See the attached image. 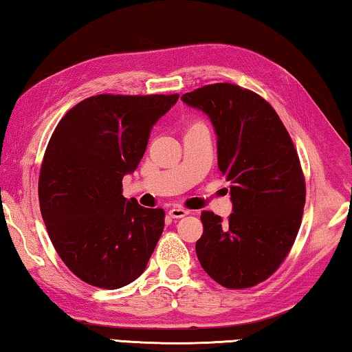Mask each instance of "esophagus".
<instances>
[{"label":"esophagus","instance_id":"esophagus-1","mask_svg":"<svg viewBox=\"0 0 352 352\" xmlns=\"http://www.w3.org/2000/svg\"><path fill=\"white\" fill-rule=\"evenodd\" d=\"M188 214H189V211L184 210V208H182V206H174V208H170V210H169V216H170L172 219L186 217Z\"/></svg>","mask_w":352,"mask_h":352}]
</instances>
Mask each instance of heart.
I'll list each match as a JSON object with an SVG mask.
<instances>
[{"instance_id":"obj_1","label":"heart","mask_w":352,"mask_h":352,"mask_svg":"<svg viewBox=\"0 0 352 352\" xmlns=\"http://www.w3.org/2000/svg\"><path fill=\"white\" fill-rule=\"evenodd\" d=\"M195 127H205V124H201L200 121H195V122H190L188 129H195Z\"/></svg>"}]
</instances>
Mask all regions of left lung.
<instances>
[{"label": "left lung", "mask_w": 352, "mask_h": 352, "mask_svg": "<svg viewBox=\"0 0 352 352\" xmlns=\"http://www.w3.org/2000/svg\"><path fill=\"white\" fill-rule=\"evenodd\" d=\"M182 100L211 118L233 200L226 220L201 212L197 258L223 287L250 289L279 269L300 230L306 180L298 152L275 109L252 90L211 83Z\"/></svg>", "instance_id": "8db88e82"}]
</instances>
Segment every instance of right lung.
Returning a JSON list of instances; mask_svg holds the SVG:
<instances>
[{
	"label": "right lung",
	"mask_w": 352,
	"mask_h": 352,
	"mask_svg": "<svg viewBox=\"0 0 352 352\" xmlns=\"http://www.w3.org/2000/svg\"><path fill=\"white\" fill-rule=\"evenodd\" d=\"M178 94H98L65 115L43 155L38 201L63 264L83 283L119 289L142 272L164 228V210L122 195L151 129Z\"/></svg>",
	"instance_id": "obj_1"
}]
</instances>
